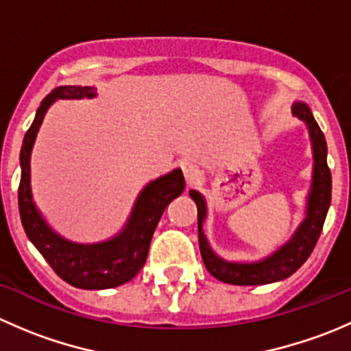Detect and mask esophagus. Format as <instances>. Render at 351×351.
Masks as SVG:
<instances>
[{
  "label": "esophagus",
  "instance_id": "esophagus-1",
  "mask_svg": "<svg viewBox=\"0 0 351 351\" xmlns=\"http://www.w3.org/2000/svg\"><path fill=\"white\" fill-rule=\"evenodd\" d=\"M182 169H183V176H185L186 183H192L193 180L197 178L198 168L195 165H193V162H183Z\"/></svg>",
  "mask_w": 351,
  "mask_h": 351
}]
</instances>
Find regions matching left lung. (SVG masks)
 <instances>
[{"label":"left lung","mask_w":351,"mask_h":351,"mask_svg":"<svg viewBox=\"0 0 351 351\" xmlns=\"http://www.w3.org/2000/svg\"><path fill=\"white\" fill-rule=\"evenodd\" d=\"M292 113L297 119L302 120L309 129V137L311 143H313L314 169L313 185H311L309 197H307L306 219L297 228L289 243L278 247L275 253H271L265 260L254 261V263H234V261L222 260L212 251L210 244L204 234V229H202V224L207 217V205H205L204 197L197 190H190V197L197 204L198 210V244H200L202 260H204L205 268L217 280L232 285H265L284 280V278L295 274L306 263V260L311 256L314 246H316L317 239H319L329 204H331V171H329L326 161V139H324L323 130L314 120L313 112L306 104H302V101L293 104Z\"/></svg>","instance_id":"1"}]
</instances>
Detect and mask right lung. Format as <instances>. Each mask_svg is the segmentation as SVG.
I'll return each instance as SVG.
<instances>
[{
	"mask_svg": "<svg viewBox=\"0 0 351 351\" xmlns=\"http://www.w3.org/2000/svg\"><path fill=\"white\" fill-rule=\"evenodd\" d=\"M93 86H59L42 100L30 129L23 137L20 151L22 178L19 186L20 217L28 239L40 251L52 270L77 289L100 290L119 287L132 280L146 263L154 229L173 198L182 195L185 178L182 169H173L168 175L147 183L134 204L125 228L104 243H71L52 231L42 219L32 200L30 190V153L45 113L56 100H80L93 98Z\"/></svg>",
	"mask_w": 351,
	"mask_h": 351,
	"instance_id": "obj_1",
	"label": "right lung"
}]
</instances>
